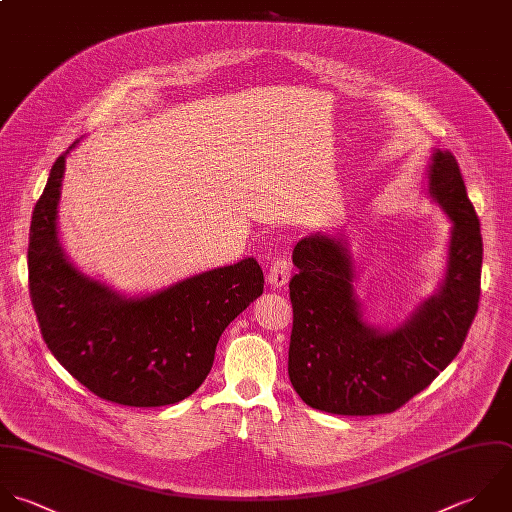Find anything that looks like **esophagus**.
I'll return each mask as SVG.
<instances>
[{"label":"esophagus","instance_id":"34e87169","mask_svg":"<svg viewBox=\"0 0 512 512\" xmlns=\"http://www.w3.org/2000/svg\"><path fill=\"white\" fill-rule=\"evenodd\" d=\"M289 277H291V261L287 257H277L273 263H271V269L267 273V281L273 289H281L289 283Z\"/></svg>","mask_w":512,"mask_h":512}]
</instances>
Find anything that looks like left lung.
I'll list each match as a JSON object with an SVG mask.
<instances>
[{"label":"left lung","mask_w":512,"mask_h":512,"mask_svg":"<svg viewBox=\"0 0 512 512\" xmlns=\"http://www.w3.org/2000/svg\"><path fill=\"white\" fill-rule=\"evenodd\" d=\"M429 195L453 223L447 275L437 295L393 331L363 321L345 239L313 233L295 245L289 379L309 407L355 417L393 413L459 355L479 309L483 237L453 153L435 149Z\"/></svg>","instance_id":"8db88e82"}]
</instances>
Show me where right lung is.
Listing matches in <instances>:
<instances>
[{
  "instance_id": "add662e5",
  "label": "right lung",
  "mask_w": 512,
  "mask_h": 512,
  "mask_svg": "<svg viewBox=\"0 0 512 512\" xmlns=\"http://www.w3.org/2000/svg\"><path fill=\"white\" fill-rule=\"evenodd\" d=\"M71 147L53 163L29 227V297L41 337L99 399L127 407L179 403L209 375L225 327L263 293V271L247 257L129 299L79 273L57 237Z\"/></svg>"
}]
</instances>
